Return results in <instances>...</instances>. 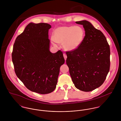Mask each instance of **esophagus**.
Listing matches in <instances>:
<instances>
[{
  "label": "esophagus",
  "mask_w": 121,
  "mask_h": 121,
  "mask_svg": "<svg viewBox=\"0 0 121 121\" xmlns=\"http://www.w3.org/2000/svg\"><path fill=\"white\" fill-rule=\"evenodd\" d=\"M63 56H64V59H65V60H66V59H67V54H66V53H64V54H63Z\"/></svg>",
  "instance_id": "1"
}]
</instances>
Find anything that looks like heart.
<instances>
[{
    "mask_svg": "<svg viewBox=\"0 0 121 121\" xmlns=\"http://www.w3.org/2000/svg\"><path fill=\"white\" fill-rule=\"evenodd\" d=\"M85 37L84 29L80 26H63L55 29L52 39L56 43H63V48L67 51H74L82 44ZM54 45L55 44L54 43Z\"/></svg>",
    "mask_w": 121,
    "mask_h": 121,
    "instance_id": "b5f03b06",
    "label": "heart"
}]
</instances>
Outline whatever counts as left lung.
Here are the masks:
<instances>
[{
    "mask_svg": "<svg viewBox=\"0 0 121 121\" xmlns=\"http://www.w3.org/2000/svg\"><path fill=\"white\" fill-rule=\"evenodd\" d=\"M82 25L85 37L76 50L66 52V63L75 86L84 92L101 86L110 68V48L103 33L86 20L75 22Z\"/></svg>",
    "mask_w": 121,
    "mask_h": 121,
    "instance_id": "obj_1",
    "label": "left lung"
}]
</instances>
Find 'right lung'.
I'll return each instance as SVG.
<instances>
[{
  "label": "right lung",
  "mask_w": 121,
  "mask_h": 121,
  "mask_svg": "<svg viewBox=\"0 0 121 121\" xmlns=\"http://www.w3.org/2000/svg\"><path fill=\"white\" fill-rule=\"evenodd\" d=\"M47 23H29L13 45L12 61L16 75L31 91L47 94L55 89L60 66L65 62L62 51H50Z\"/></svg>",
  "instance_id": "right-lung-1"
}]
</instances>
